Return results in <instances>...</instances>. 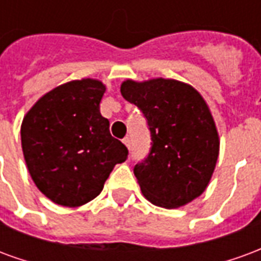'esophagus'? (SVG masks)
Returning <instances> with one entry per match:
<instances>
[{"label": "esophagus", "mask_w": 261, "mask_h": 261, "mask_svg": "<svg viewBox=\"0 0 261 261\" xmlns=\"http://www.w3.org/2000/svg\"><path fill=\"white\" fill-rule=\"evenodd\" d=\"M123 142H124L125 147L130 149V148H131V138H130V137H124V138H123Z\"/></svg>", "instance_id": "34e87169"}]
</instances>
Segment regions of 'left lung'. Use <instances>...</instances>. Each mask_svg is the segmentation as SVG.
<instances>
[{
	"mask_svg": "<svg viewBox=\"0 0 261 261\" xmlns=\"http://www.w3.org/2000/svg\"><path fill=\"white\" fill-rule=\"evenodd\" d=\"M121 95L147 119L151 148L134 175L149 201L185 205L201 194L213 176L219 141L213 116L200 93L175 80L125 81Z\"/></svg>",
	"mask_w": 261,
	"mask_h": 261,
	"instance_id": "left-lung-1",
	"label": "left lung"
}]
</instances>
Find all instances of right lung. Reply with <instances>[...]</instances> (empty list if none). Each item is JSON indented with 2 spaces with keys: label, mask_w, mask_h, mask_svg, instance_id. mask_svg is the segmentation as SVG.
Here are the masks:
<instances>
[{
  "label": "right lung",
  "mask_w": 261,
  "mask_h": 261,
  "mask_svg": "<svg viewBox=\"0 0 261 261\" xmlns=\"http://www.w3.org/2000/svg\"><path fill=\"white\" fill-rule=\"evenodd\" d=\"M106 88L95 80L71 81L46 93L28 112L22 149L37 189L51 201L80 207L102 192L128 149L100 114Z\"/></svg>",
  "instance_id": "right-lung-1"
}]
</instances>
